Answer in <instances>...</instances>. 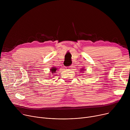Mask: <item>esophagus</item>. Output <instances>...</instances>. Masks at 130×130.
<instances>
[{
	"mask_svg": "<svg viewBox=\"0 0 130 130\" xmlns=\"http://www.w3.org/2000/svg\"><path fill=\"white\" fill-rule=\"evenodd\" d=\"M71 67H72V66H71Z\"/></svg>",
	"mask_w": 130,
	"mask_h": 130,
	"instance_id": "1",
	"label": "esophagus"
}]
</instances>
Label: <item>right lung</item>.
<instances>
[{
    "mask_svg": "<svg viewBox=\"0 0 130 130\" xmlns=\"http://www.w3.org/2000/svg\"><path fill=\"white\" fill-rule=\"evenodd\" d=\"M56 70H57V69L56 67H52V69H51V71L52 73H53V74L55 73Z\"/></svg>",
    "mask_w": 130,
    "mask_h": 130,
    "instance_id": "add662e5",
    "label": "right lung"
}]
</instances>
